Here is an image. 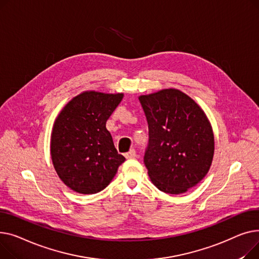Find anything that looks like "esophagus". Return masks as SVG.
<instances>
[{
    "instance_id": "obj_1",
    "label": "esophagus",
    "mask_w": 259,
    "mask_h": 259,
    "mask_svg": "<svg viewBox=\"0 0 259 259\" xmlns=\"http://www.w3.org/2000/svg\"><path fill=\"white\" fill-rule=\"evenodd\" d=\"M137 156V154H136V150L134 149V148H132L128 153H126L125 154V157H126V159H133V158H135Z\"/></svg>"
}]
</instances>
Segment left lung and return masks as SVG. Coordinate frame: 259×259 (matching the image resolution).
<instances>
[{
	"instance_id": "8db88e82",
	"label": "left lung",
	"mask_w": 259,
	"mask_h": 259,
	"mask_svg": "<svg viewBox=\"0 0 259 259\" xmlns=\"http://www.w3.org/2000/svg\"><path fill=\"white\" fill-rule=\"evenodd\" d=\"M148 124L144 164L154 185L169 194L186 192L207 175L214 137L203 112L175 89L139 97Z\"/></svg>"
}]
</instances>
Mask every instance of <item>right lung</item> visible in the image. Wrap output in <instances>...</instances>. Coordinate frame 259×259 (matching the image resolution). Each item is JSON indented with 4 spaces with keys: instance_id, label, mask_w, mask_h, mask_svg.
I'll return each instance as SVG.
<instances>
[{
    "instance_id": "obj_1",
    "label": "right lung",
    "mask_w": 259,
    "mask_h": 259,
    "mask_svg": "<svg viewBox=\"0 0 259 259\" xmlns=\"http://www.w3.org/2000/svg\"><path fill=\"white\" fill-rule=\"evenodd\" d=\"M122 98L123 94L84 92L56 118L51 136L52 162L60 180L72 190L82 194L103 190L125 161L105 127Z\"/></svg>"
}]
</instances>
